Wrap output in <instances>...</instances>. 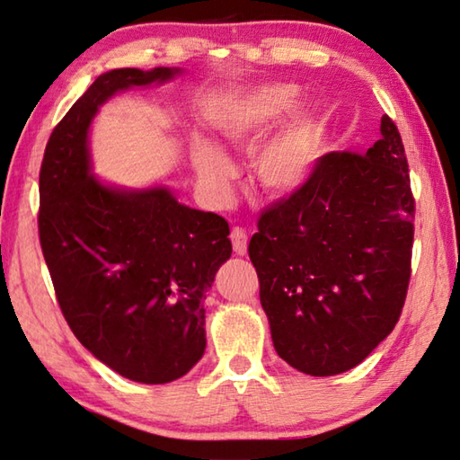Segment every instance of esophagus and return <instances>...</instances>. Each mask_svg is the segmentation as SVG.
I'll list each match as a JSON object with an SVG mask.
<instances>
[{"label":"esophagus","mask_w":460,"mask_h":460,"mask_svg":"<svg viewBox=\"0 0 460 460\" xmlns=\"http://www.w3.org/2000/svg\"><path fill=\"white\" fill-rule=\"evenodd\" d=\"M230 240H232L234 252H236L238 256H244L248 252V234H246V230L234 228L230 232Z\"/></svg>","instance_id":"esophagus-1"}]
</instances>
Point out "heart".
<instances>
[{
    "label": "heart",
    "instance_id": "1",
    "mask_svg": "<svg viewBox=\"0 0 460 460\" xmlns=\"http://www.w3.org/2000/svg\"><path fill=\"white\" fill-rule=\"evenodd\" d=\"M298 102V90L290 84H268L246 95L240 108L218 122V134L234 146H252L268 129L290 114ZM326 126L310 110L296 111L279 132L254 152L252 174L262 192L284 198L306 186L323 155ZM192 168L208 198H226L234 178L228 155L216 146L196 140L192 144Z\"/></svg>",
    "mask_w": 460,
    "mask_h": 460
}]
</instances>
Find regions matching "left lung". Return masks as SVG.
I'll return each mask as SVG.
<instances>
[{"mask_svg":"<svg viewBox=\"0 0 460 460\" xmlns=\"http://www.w3.org/2000/svg\"><path fill=\"white\" fill-rule=\"evenodd\" d=\"M414 198L394 122L365 154L331 152L262 212L248 254L282 360L310 376L360 365L393 332L411 280Z\"/></svg>","mask_w":460,"mask_h":460,"instance_id":"1","label":"left lung"}]
</instances>
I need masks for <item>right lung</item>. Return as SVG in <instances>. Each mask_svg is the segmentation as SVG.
Masks as SVG:
<instances>
[{
	"label": "right lung",
	"instance_id": "1",
	"mask_svg": "<svg viewBox=\"0 0 460 460\" xmlns=\"http://www.w3.org/2000/svg\"><path fill=\"white\" fill-rule=\"evenodd\" d=\"M180 67L95 77L49 136L40 170V242L69 328L124 378L166 385L206 350V292L232 254L222 216L168 186L122 188L93 176L90 126L111 95L166 84Z\"/></svg>",
	"mask_w": 460,
	"mask_h": 460
}]
</instances>
